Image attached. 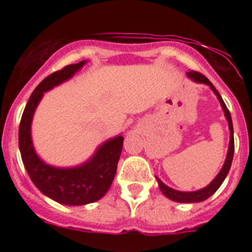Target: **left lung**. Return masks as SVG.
Instances as JSON below:
<instances>
[{
	"instance_id": "1",
	"label": "left lung",
	"mask_w": 252,
	"mask_h": 252,
	"mask_svg": "<svg viewBox=\"0 0 252 252\" xmlns=\"http://www.w3.org/2000/svg\"><path fill=\"white\" fill-rule=\"evenodd\" d=\"M187 77L189 79H192L193 82L195 83H203L207 84V86L213 91L216 95H217L218 101L221 103L222 110L224 112V117H226L227 122H228V128H230V145H228V150H227V157L226 160H224V164L222 166V169L220 170L217 175H216L215 179L211 182L207 187L202 189H198V190H194V192H180V190H177V189H173L170 187H168L166 184H164L159 178L157 177L158 184H159V188L161 190V193L165 195L166 198L171 199V201L174 202H179V203H197V202H203L206 201L207 198H209L212 194H215V192L217 190L221 184L223 183V180L226 179L227 174H228V171H230L231 164H232V159H233V151H235V141H233V126H232V119H231V113L230 111L227 110L226 104H224L223 99H222L221 94L218 93V91L216 90L215 86H213L211 82L204 77L203 74L198 72H187Z\"/></svg>"
}]
</instances>
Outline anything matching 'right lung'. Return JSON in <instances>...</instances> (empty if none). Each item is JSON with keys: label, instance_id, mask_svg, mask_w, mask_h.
Listing matches in <instances>:
<instances>
[{"label": "right lung", "instance_id": "obj_1", "mask_svg": "<svg viewBox=\"0 0 252 252\" xmlns=\"http://www.w3.org/2000/svg\"><path fill=\"white\" fill-rule=\"evenodd\" d=\"M87 63L82 60L46 77L30 95L19 128V148L29 177L40 192L65 206H84L98 201L110 189L124 145L121 135L98 146L92 158L79 165L58 168L46 164L36 154L31 139V122L44 93L73 77Z\"/></svg>", "mask_w": 252, "mask_h": 252}]
</instances>
